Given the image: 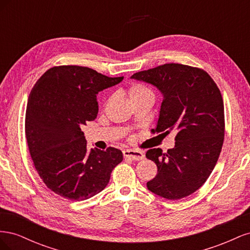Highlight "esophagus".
<instances>
[{
    "instance_id": "34e87169",
    "label": "esophagus",
    "mask_w": 250,
    "mask_h": 250,
    "mask_svg": "<svg viewBox=\"0 0 250 250\" xmlns=\"http://www.w3.org/2000/svg\"><path fill=\"white\" fill-rule=\"evenodd\" d=\"M123 155H124V157L130 158V160H133V161H141V160H143L144 157H145V154H144L143 152H141V151L130 150V149L124 150L123 151Z\"/></svg>"
}]
</instances>
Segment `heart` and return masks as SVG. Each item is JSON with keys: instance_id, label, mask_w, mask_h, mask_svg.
<instances>
[{"instance_id": "obj_1", "label": "heart", "mask_w": 250, "mask_h": 250, "mask_svg": "<svg viewBox=\"0 0 250 250\" xmlns=\"http://www.w3.org/2000/svg\"><path fill=\"white\" fill-rule=\"evenodd\" d=\"M151 93V90L147 88L145 85L139 84V83H135V84H132L129 89H128V95H129L130 100L135 99V98H139L143 95Z\"/></svg>"}]
</instances>
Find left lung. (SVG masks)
Here are the masks:
<instances>
[{
    "mask_svg": "<svg viewBox=\"0 0 250 250\" xmlns=\"http://www.w3.org/2000/svg\"><path fill=\"white\" fill-rule=\"evenodd\" d=\"M131 78L150 83L163 95L153 131L176 132L175 146L167 153L161 148L147 151L146 157L157 166L148 190L170 200L187 197L206 183L221 152L225 125L220 90L206 71L179 63H166Z\"/></svg>",
    "mask_w": 250,
    "mask_h": 250,
    "instance_id": "8db88e82",
    "label": "left lung"
}]
</instances>
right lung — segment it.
Returning <instances> with one entry per match:
<instances>
[{
	"label": "right lung",
	"instance_id": "obj_1",
	"mask_svg": "<svg viewBox=\"0 0 250 250\" xmlns=\"http://www.w3.org/2000/svg\"><path fill=\"white\" fill-rule=\"evenodd\" d=\"M123 78L86 66L59 65L44 73L30 93L25 121L30 155L43 183L62 197H93L123 161L122 151L113 147L88 151L81 130L97 118L98 93Z\"/></svg>",
	"mask_w": 250,
	"mask_h": 250
}]
</instances>
